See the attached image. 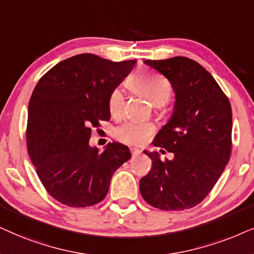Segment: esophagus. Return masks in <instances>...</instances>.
<instances>
[{
    "instance_id": "esophagus-1",
    "label": "esophagus",
    "mask_w": 254,
    "mask_h": 254,
    "mask_svg": "<svg viewBox=\"0 0 254 254\" xmlns=\"http://www.w3.org/2000/svg\"><path fill=\"white\" fill-rule=\"evenodd\" d=\"M131 153H132V157H137V155H139L141 153V151L138 150V148L132 147L131 148Z\"/></svg>"
}]
</instances>
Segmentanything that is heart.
Returning <instances> with one entry per match:
<instances>
[{
  "label": "heart",
  "instance_id": "b5f03b06",
  "mask_svg": "<svg viewBox=\"0 0 254 254\" xmlns=\"http://www.w3.org/2000/svg\"><path fill=\"white\" fill-rule=\"evenodd\" d=\"M127 86L131 92L144 96L154 107H160L170 100L172 84L170 81L155 73L138 70L131 74L127 80ZM124 96L120 89L115 88L108 97V109L111 117L120 118L123 113ZM154 132L151 123L127 122L115 130V138L131 145L146 144Z\"/></svg>",
  "mask_w": 254,
  "mask_h": 254
}]
</instances>
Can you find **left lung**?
<instances>
[{
    "mask_svg": "<svg viewBox=\"0 0 254 254\" xmlns=\"http://www.w3.org/2000/svg\"><path fill=\"white\" fill-rule=\"evenodd\" d=\"M144 63L166 76L175 93L171 120L153 141L174 158L162 160L158 152L144 151L152 170L140 179V194L161 210L190 209L211 191L230 159L231 106L211 74L194 60L174 57Z\"/></svg>",
    "mask_w": 254,
    "mask_h": 254,
    "instance_id": "left-lung-1",
    "label": "left lung"
}]
</instances>
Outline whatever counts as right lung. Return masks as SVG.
<instances>
[{
    "label": "right lung",
    "mask_w": 254,
    "mask_h": 254,
    "mask_svg": "<svg viewBox=\"0 0 254 254\" xmlns=\"http://www.w3.org/2000/svg\"><path fill=\"white\" fill-rule=\"evenodd\" d=\"M136 60L114 63L83 53L40 77L28 110L26 145L47 192L68 207H90L106 197L111 178L131 158L129 147L89 146L92 127L109 121L108 97Z\"/></svg>",
    "instance_id": "right-lung-1"
}]
</instances>
